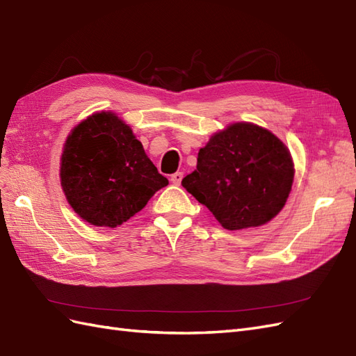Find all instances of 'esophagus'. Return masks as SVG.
Listing matches in <instances>:
<instances>
[{
  "label": "esophagus",
  "instance_id": "esophagus-1",
  "mask_svg": "<svg viewBox=\"0 0 356 356\" xmlns=\"http://www.w3.org/2000/svg\"><path fill=\"white\" fill-rule=\"evenodd\" d=\"M182 178H184V174H182V172H175V174H172V175H170L172 184H174V186H179V184H181V181H182Z\"/></svg>",
  "mask_w": 356,
  "mask_h": 356
}]
</instances>
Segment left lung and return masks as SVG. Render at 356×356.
<instances>
[{"label":"left lung","instance_id":"left-lung-1","mask_svg":"<svg viewBox=\"0 0 356 356\" xmlns=\"http://www.w3.org/2000/svg\"><path fill=\"white\" fill-rule=\"evenodd\" d=\"M293 163L271 131L236 122L199 149L196 170L182 179L190 195L229 230L262 226L286 204Z\"/></svg>","mask_w":356,"mask_h":356}]
</instances>
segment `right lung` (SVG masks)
<instances>
[{"mask_svg": "<svg viewBox=\"0 0 356 356\" xmlns=\"http://www.w3.org/2000/svg\"><path fill=\"white\" fill-rule=\"evenodd\" d=\"M61 186L67 200L85 222L117 227L169 184L112 112H99L76 126L61 157Z\"/></svg>", "mask_w": 356, "mask_h": 356, "instance_id": "obj_1", "label": "right lung"}]
</instances>
